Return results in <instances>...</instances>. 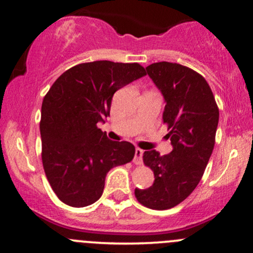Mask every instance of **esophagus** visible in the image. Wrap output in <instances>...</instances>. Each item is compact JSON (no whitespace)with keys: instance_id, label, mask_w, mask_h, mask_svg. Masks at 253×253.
I'll list each match as a JSON object with an SVG mask.
<instances>
[{"instance_id":"34e87169","label":"esophagus","mask_w":253,"mask_h":253,"mask_svg":"<svg viewBox=\"0 0 253 253\" xmlns=\"http://www.w3.org/2000/svg\"><path fill=\"white\" fill-rule=\"evenodd\" d=\"M143 155H144V151L139 149V147H136L135 153H134V159H133L136 165H140L143 163Z\"/></svg>"}]
</instances>
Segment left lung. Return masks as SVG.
Wrapping results in <instances>:
<instances>
[{
  "label": "left lung",
  "instance_id": "1",
  "mask_svg": "<svg viewBox=\"0 0 253 253\" xmlns=\"http://www.w3.org/2000/svg\"><path fill=\"white\" fill-rule=\"evenodd\" d=\"M146 71L164 97L163 121L172 151L165 156L145 151L144 163L155 182L134 194L145 207L163 211L184 201L201 181L215 144L219 108L207 81L187 66L159 62Z\"/></svg>",
  "mask_w": 253,
  "mask_h": 253
}]
</instances>
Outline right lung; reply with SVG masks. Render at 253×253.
Returning a JSON list of instances; mask_svg holds the SVG:
<instances>
[{
    "mask_svg": "<svg viewBox=\"0 0 253 253\" xmlns=\"http://www.w3.org/2000/svg\"><path fill=\"white\" fill-rule=\"evenodd\" d=\"M146 71L138 63L96 60L78 64L57 78L42 106V159L58 199L85 207L100 199L112 168L129 163L135 147L113 141L98 128L109 117L117 90Z\"/></svg>",
    "mask_w": 253,
    "mask_h": 253,
    "instance_id": "1",
    "label": "right lung"
}]
</instances>
